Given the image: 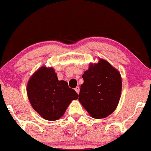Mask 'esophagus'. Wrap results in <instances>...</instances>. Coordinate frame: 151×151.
<instances>
[{"label":"esophagus","mask_w":151,"mask_h":151,"mask_svg":"<svg viewBox=\"0 0 151 151\" xmlns=\"http://www.w3.org/2000/svg\"><path fill=\"white\" fill-rule=\"evenodd\" d=\"M75 90H76V92L78 93V94H79V92H80V87H76V88H75Z\"/></svg>","instance_id":"esophagus-1"}]
</instances>
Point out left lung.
<instances>
[{
  "instance_id": "obj_1",
  "label": "left lung",
  "mask_w": 151,
  "mask_h": 151,
  "mask_svg": "<svg viewBox=\"0 0 151 151\" xmlns=\"http://www.w3.org/2000/svg\"><path fill=\"white\" fill-rule=\"evenodd\" d=\"M78 100L92 118L101 119L111 115L118 106L122 91L120 72L109 61L99 59L90 63L83 75Z\"/></svg>"
}]
</instances>
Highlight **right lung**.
<instances>
[{
	"instance_id": "obj_1",
	"label": "right lung",
	"mask_w": 151,
	"mask_h": 151,
	"mask_svg": "<svg viewBox=\"0 0 151 151\" xmlns=\"http://www.w3.org/2000/svg\"><path fill=\"white\" fill-rule=\"evenodd\" d=\"M27 92L33 109L42 118L57 120L63 116L73 100L78 94L68 83L59 81L52 67L42 66L29 80Z\"/></svg>"
}]
</instances>
